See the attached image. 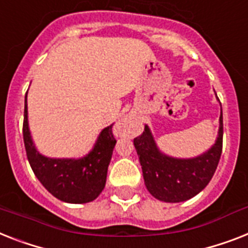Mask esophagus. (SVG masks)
I'll use <instances>...</instances> for the list:
<instances>
[{"mask_svg":"<svg viewBox=\"0 0 248 248\" xmlns=\"http://www.w3.org/2000/svg\"><path fill=\"white\" fill-rule=\"evenodd\" d=\"M117 131H118V134H124V132H126V120L121 121L120 124H118Z\"/></svg>","mask_w":248,"mask_h":248,"instance_id":"34e87169","label":"esophagus"}]
</instances>
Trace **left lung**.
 <instances>
[{
  "label": "left lung",
  "instance_id": "8db88e82",
  "mask_svg": "<svg viewBox=\"0 0 248 248\" xmlns=\"http://www.w3.org/2000/svg\"><path fill=\"white\" fill-rule=\"evenodd\" d=\"M134 145L141 164L145 186L153 196L164 202L190 200L208 186L222 155V106L217 140L200 155L194 158L167 155L158 148L148 124L144 132L134 139Z\"/></svg>",
  "mask_w": 248,
  "mask_h": 248
}]
</instances>
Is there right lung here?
<instances>
[{
	"label": "right lung",
	"mask_w": 248,
	"mask_h": 248,
	"mask_svg": "<svg viewBox=\"0 0 248 248\" xmlns=\"http://www.w3.org/2000/svg\"><path fill=\"white\" fill-rule=\"evenodd\" d=\"M112 126L109 124L100 131L95 144L86 155L81 158H49L40 154L33 141L25 95L23 135L26 156L35 177L48 192L68 204H86L99 196L106 186L108 166L116 145Z\"/></svg>",
	"instance_id": "right-lung-1"
}]
</instances>
